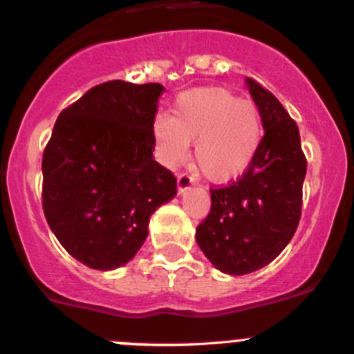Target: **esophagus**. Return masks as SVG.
<instances>
[{"label": "esophagus", "instance_id": "obj_1", "mask_svg": "<svg viewBox=\"0 0 354 354\" xmlns=\"http://www.w3.org/2000/svg\"><path fill=\"white\" fill-rule=\"evenodd\" d=\"M191 186H193V177H191V175L180 174L179 177H177V191H179V194L186 193Z\"/></svg>", "mask_w": 354, "mask_h": 354}]
</instances>
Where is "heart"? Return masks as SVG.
Masks as SVG:
<instances>
[{
    "instance_id": "1",
    "label": "heart",
    "mask_w": 354,
    "mask_h": 354,
    "mask_svg": "<svg viewBox=\"0 0 354 354\" xmlns=\"http://www.w3.org/2000/svg\"><path fill=\"white\" fill-rule=\"evenodd\" d=\"M261 114L252 100L221 86H200L175 99L170 118L153 124L158 161L175 168L186 161L189 142L194 160L208 180L225 184L247 171L261 146Z\"/></svg>"
}]
</instances>
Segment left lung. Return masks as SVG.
Instances as JSON below:
<instances>
[{
    "label": "left lung",
    "mask_w": 354,
    "mask_h": 354,
    "mask_svg": "<svg viewBox=\"0 0 354 354\" xmlns=\"http://www.w3.org/2000/svg\"><path fill=\"white\" fill-rule=\"evenodd\" d=\"M245 83L264 137L240 179L210 191V214L196 227L201 252L215 269L231 276L264 268L287 247L301 218L308 167L297 124L280 100L252 78Z\"/></svg>",
    "instance_id": "8db88e82"
}]
</instances>
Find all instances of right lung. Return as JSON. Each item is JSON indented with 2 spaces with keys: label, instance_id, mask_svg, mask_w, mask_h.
<instances>
[{
  "label": "right lung",
  "instance_id": "1",
  "mask_svg": "<svg viewBox=\"0 0 354 354\" xmlns=\"http://www.w3.org/2000/svg\"><path fill=\"white\" fill-rule=\"evenodd\" d=\"M160 83L93 86L57 118L43 153V210L76 261L99 271L129 264L149 218L177 194L153 156Z\"/></svg>",
  "mask_w": 354,
  "mask_h": 354
}]
</instances>
